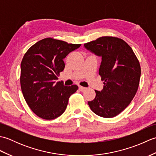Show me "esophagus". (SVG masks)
<instances>
[{
  "instance_id": "1",
  "label": "esophagus",
  "mask_w": 156,
  "mask_h": 156,
  "mask_svg": "<svg viewBox=\"0 0 156 156\" xmlns=\"http://www.w3.org/2000/svg\"><path fill=\"white\" fill-rule=\"evenodd\" d=\"M86 89H87V88H85V87H81V86H80V87H79V90H80V91H81V92H84Z\"/></svg>"
}]
</instances>
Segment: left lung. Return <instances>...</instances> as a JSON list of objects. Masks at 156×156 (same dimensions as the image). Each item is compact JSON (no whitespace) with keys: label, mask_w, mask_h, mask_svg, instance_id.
<instances>
[{"label":"left lung","mask_w":156,"mask_h":156,"mask_svg":"<svg viewBox=\"0 0 156 156\" xmlns=\"http://www.w3.org/2000/svg\"><path fill=\"white\" fill-rule=\"evenodd\" d=\"M84 46L101 57L98 74L104 81L102 90H95L96 97L88 104L96 115L114 117L130 104L136 94L141 76L140 62L130 46L117 37L105 36Z\"/></svg>","instance_id":"8db88e82"}]
</instances>
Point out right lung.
Returning <instances> with one entry per match:
<instances>
[{"instance_id":"obj_1","label":"right lung","mask_w":156,"mask_h":156,"mask_svg":"<svg viewBox=\"0 0 156 156\" xmlns=\"http://www.w3.org/2000/svg\"><path fill=\"white\" fill-rule=\"evenodd\" d=\"M81 44L52 38L39 41L29 48L21 64V87L23 97L34 113L51 120L64 113L69 97L78 90L77 85L66 87L56 82L64 70V59Z\"/></svg>"}]
</instances>
